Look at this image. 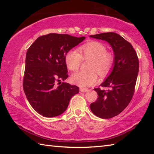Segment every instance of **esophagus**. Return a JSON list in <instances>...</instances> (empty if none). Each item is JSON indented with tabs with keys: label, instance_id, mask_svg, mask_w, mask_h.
<instances>
[{
	"label": "esophagus",
	"instance_id": "34e87169",
	"mask_svg": "<svg viewBox=\"0 0 154 154\" xmlns=\"http://www.w3.org/2000/svg\"><path fill=\"white\" fill-rule=\"evenodd\" d=\"M89 91L87 89H85V88H81L80 89V91L82 93H85V92H87V91Z\"/></svg>",
	"mask_w": 154,
	"mask_h": 154
}]
</instances>
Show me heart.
<instances>
[{
	"label": "heart",
	"mask_w": 154,
	"mask_h": 154,
	"mask_svg": "<svg viewBox=\"0 0 154 154\" xmlns=\"http://www.w3.org/2000/svg\"><path fill=\"white\" fill-rule=\"evenodd\" d=\"M106 48L99 42L92 41L81 46L79 53L75 50H71L65 55V61L71 71L79 69L83 60H90L88 72L78 71L71 75V81L79 87H89L95 84L98 81V75H107L112 69L114 58L110 52L106 51Z\"/></svg>",
	"instance_id": "obj_1"
}]
</instances>
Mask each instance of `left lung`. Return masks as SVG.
I'll return each instance as SVG.
<instances>
[{
	"label": "left lung",
	"mask_w": 154,
	"mask_h": 154,
	"mask_svg": "<svg viewBox=\"0 0 154 154\" xmlns=\"http://www.w3.org/2000/svg\"><path fill=\"white\" fill-rule=\"evenodd\" d=\"M90 37L107 42L114 52L112 70L100 84L110 89H94L99 97L90 105L94 115L100 119H110L122 112L132 100L138 74V58L131 44L116 33L106 32Z\"/></svg>",
	"instance_id": "obj_1"
}]
</instances>
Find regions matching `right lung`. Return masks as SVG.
Segmentation results:
<instances>
[{
  "instance_id": "1",
  "label": "right lung",
  "mask_w": 154,
  "mask_h": 154,
  "mask_svg": "<svg viewBox=\"0 0 154 154\" xmlns=\"http://www.w3.org/2000/svg\"><path fill=\"white\" fill-rule=\"evenodd\" d=\"M85 39L51 33L38 38L28 50L23 88L31 106L41 115H60L79 92L77 86L65 82L57 86L56 83L68 77L65 55Z\"/></svg>"
}]
</instances>
